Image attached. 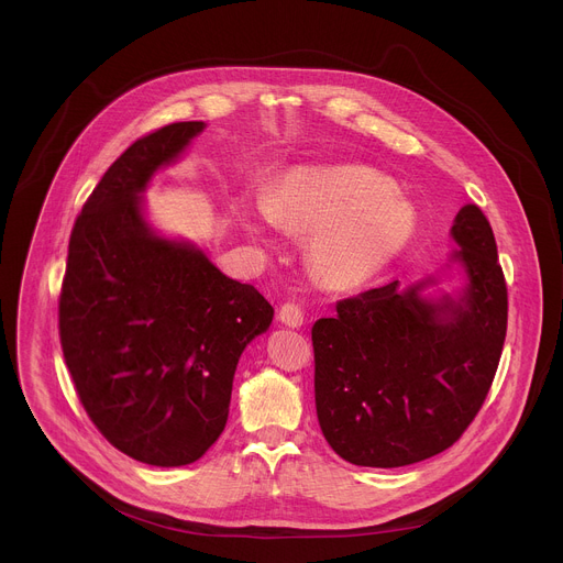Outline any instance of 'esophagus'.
I'll list each match as a JSON object with an SVG mask.
<instances>
[{
	"instance_id": "1",
	"label": "esophagus",
	"mask_w": 563,
	"mask_h": 563,
	"mask_svg": "<svg viewBox=\"0 0 563 563\" xmlns=\"http://www.w3.org/2000/svg\"><path fill=\"white\" fill-rule=\"evenodd\" d=\"M278 318H280L283 325H287V328H291V330H296V328H300V325L305 323L302 309H300L298 305H294V302H285V305L280 307V311H278Z\"/></svg>"
}]
</instances>
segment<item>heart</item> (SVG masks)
<instances>
[{"label":"heart","mask_w":563,"mask_h":563,"mask_svg":"<svg viewBox=\"0 0 563 563\" xmlns=\"http://www.w3.org/2000/svg\"><path fill=\"white\" fill-rule=\"evenodd\" d=\"M245 229L267 243L269 229L311 235L309 263L332 289H356L387 269L410 245L415 209L394 194L389 178L361 165L300 167L274 196L243 194Z\"/></svg>","instance_id":"obj_1"}]
</instances>
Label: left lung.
<instances>
[{
    "mask_svg": "<svg viewBox=\"0 0 563 563\" xmlns=\"http://www.w3.org/2000/svg\"><path fill=\"white\" fill-rule=\"evenodd\" d=\"M450 238L437 274L341 300L311 328L318 423L354 465L400 467L448 450L488 396L508 325L495 233L465 205Z\"/></svg>",
    "mask_w": 563,
    "mask_h": 563,
    "instance_id": "obj_1",
    "label": "left lung"
}]
</instances>
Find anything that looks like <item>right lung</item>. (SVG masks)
<instances>
[{
  "mask_svg": "<svg viewBox=\"0 0 563 563\" xmlns=\"http://www.w3.org/2000/svg\"><path fill=\"white\" fill-rule=\"evenodd\" d=\"M205 122L133 142L75 220L59 296V339L79 400L111 445L178 467L222 434L233 374L274 307L224 276L187 238L146 218L144 191L176 165Z\"/></svg>",
  "mask_w": 563,
  "mask_h": 563,
  "instance_id": "obj_1",
  "label": "right lung"
}]
</instances>
